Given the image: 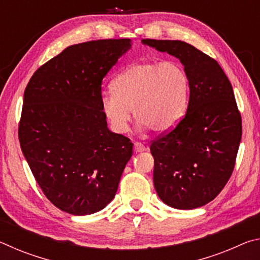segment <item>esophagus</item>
<instances>
[{"instance_id":"34e87169","label":"esophagus","mask_w":260,"mask_h":260,"mask_svg":"<svg viewBox=\"0 0 260 260\" xmlns=\"http://www.w3.org/2000/svg\"><path fill=\"white\" fill-rule=\"evenodd\" d=\"M134 151L135 152H143V151H146V147H144L142 143L135 142L134 143Z\"/></svg>"}]
</instances>
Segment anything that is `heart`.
<instances>
[{"label": "heart", "mask_w": 260, "mask_h": 260, "mask_svg": "<svg viewBox=\"0 0 260 260\" xmlns=\"http://www.w3.org/2000/svg\"><path fill=\"white\" fill-rule=\"evenodd\" d=\"M112 89L101 95V109L113 132L127 131L133 110L140 127L161 134L183 119L190 82L186 71L173 61H140L113 79Z\"/></svg>", "instance_id": "1"}]
</instances>
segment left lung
Listing matches in <instances>:
<instances>
[{
  "label": "left lung",
  "instance_id": "obj_1",
  "mask_svg": "<svg viewBox=\"0 0 260 260\" xmlns=\"http://www.w3.org/2000/svg\"><path fill=\"white\" fill-rule=\"evenodd\" d=\"M142 43L178 58L190 82L186 116L150 146L155 189L171 208H201L219 195L234 170L242 120L233 87L218 61L189 43Z\"/></svg>",
  "mask_w": 260,
  "mask_h": 260
}]
</instances>
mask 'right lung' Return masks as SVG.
I'll return each instance as SVG.
<instances>
[{
	"label": "right lung",
	"mask_w": 260,
	"mask_h": 260,
	"mask_svg": "<svg viewBox=\"0 0 260 260\" xmlns=\"http://www.w3.org/2000/svg\"><path fill=\"white\" fill-rule=\"evenodd\" d=\"M132 48L129 39L70 46L30 78L19 142L43 193L73 215L103 210L116 195L133 143L108 128L103 78Z\"/></svg>",
	"instance_id": "obj_1"
}]
</instances>
